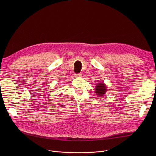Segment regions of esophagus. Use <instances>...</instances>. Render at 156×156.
I'll return each instance as SVG.
<instances>
[{
    "label": "esophagus",
    "instance_id": "34e87169",
    "mask_svg": "<svg viewBox=\"0 0 156 156\" xmlns=\"http://www.w3.org/2000/svg\"><path fill=\"white\" fill-rule=\"evenodd\" d=\"M75 77H80V76H81V73H78V74H75Z\"/></svg>",
    "mask_w": 156,
    "mask_h": 156
}]
</instances>
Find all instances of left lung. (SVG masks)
I'll list each match as a JSON object with an SVG mask.
<instances>
[{"label":"left lung","instance_id":"left-lung-1","mask_svg":"<svg viewBox=\"0 0 156 156\" xmlns=\"http://www.w3.org/2000/svg\"><path fill=\"white\" fill-rule=\"evenodd\" d=\"M95 90L98 96L102 97L104 95L106 91H107V87H106V85L104 83V82L98 83L96 84Z\"/></svg>","mask_w":156,"mask_h":156}]
</instances>
